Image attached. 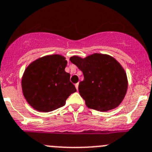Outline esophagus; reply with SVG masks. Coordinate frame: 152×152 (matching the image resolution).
<instances>
[{
	"label": "esophagus",
	"mask_w": 152,
	"mask_h": 152,
	"mask_svg": "<svg viewBox=\"0 0 152 152\" xmlns=\"http://www.w3.org/2000/svg\"><path fill=\"white\" fill-rule=\"evenodd\" d=\"M75 87H76V90H78V88H79V83H76V85H75Z\"/></svg>",
	"instance_id": "obj_1"
}]
</instances>
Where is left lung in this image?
<instances>
[{
	"label": "left lung",
	"mask_w": 152,
	"mask_h": 152,
	"mask_svg": "<svg viewBox=\"0 0 152 152\" xmlns=\"http://www.w3.org/2000/svg\"><path fill=\"white\" fill-rule=\"evenodd\" d=\"M84 75L79 92L87 107L100 111L117 107L126 96L128 88L126 73L113 57L95 53L85 58H70Z\"/></svg>",
	"instance_id": "left-lung-1"
}]
</instances>
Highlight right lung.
<instances>
[{"label": "right lung", "instance_id": "obj_1", "mask_svg": "<svg viewBox=\"0 0 152 152\" xmlns=\"http://www.w3.org/2000/svg\"><path fill=\"white\" fill-rule=\"evenodd\" d=\"M67 61L60 55L44 56L31 63L22 78V91L26 101L39 111L49 112L63 107L76 92L65 72Z\"/></svg>", "mask_w": 152, "mask_h": 152}]
</instances>
